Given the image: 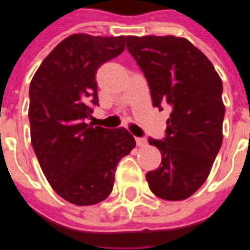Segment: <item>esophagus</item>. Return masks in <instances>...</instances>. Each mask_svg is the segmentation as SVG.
<instances>
[{"label": "esophagus", "mask_w": 250, "mask_h": 250, "mask_svg": "<svg viewBox=\"0 0 250 250\" xmlns=\"http://www.w3.org/2000/svg\"><path fill=\"white\" fill-rule=\"evenodd\" d=\"M135 142H137L138 146H146L147 145L146 138H135Z\"/></svg>", "instance_id": "34e87169"}]
</instances>
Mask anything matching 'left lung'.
<instances>
[{"label":"left lung","mask_w":250,"mask_h":250,"mask_svg":"<svg viewBox=\"0 0 250 250\" xmlns=\"http://www.w3.org/2000/svg\"><path fill=\"white\" fill-rule=\"evenodd\" d=\"M125 46L147 80L153 107H170L165 138H149L162 161L146 180L158 198L184 200L203 186L222 145V81L184 38L125 36Z\"/></svg>","instance_id":"8db88e82"}]
</instances>
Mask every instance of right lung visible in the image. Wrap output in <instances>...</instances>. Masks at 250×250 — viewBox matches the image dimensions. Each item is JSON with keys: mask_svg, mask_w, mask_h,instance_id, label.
Here are the masks:
<instances>
[{"mask_svg": "<svg viewBox=\"0 0 250 250\" xmlns=\"http://www.w3.org/2000/svg\"><path fill=\"white\" fill-rule=\"evenodd\" d=\"M125 36L71 35L42 62L29 85L31 142L61 198L77 206L112 192L119 161L135 147L128 131L86 125L99 105L96 73L125 51Z\"/></svg>", "mask_w": 250, "mask_h": 250, "instance_id": "obj_1", "label": "right lung"}]
</instances>
